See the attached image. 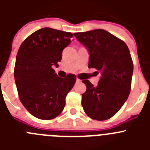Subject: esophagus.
Instances as JSON below:
<instances>
[{
    "label": "esophagus",
    "mask_w": 150,
    "mask_h": 150,
    "mask_svg": "<svg viewBox=\"0 0 150 150\" xmlns=\"http://www.w3.org/2000/svg\"><path fill=\"white\" fill-rule=\"evenodd\" d=\"M76 83H80V82H81V80H80V79H76Z\"/></svg>",
    "instance_id": "esophagus-1"
}]
</instances>
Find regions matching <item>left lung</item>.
<instances>
[{
  "label": "left lung",
  "mask_w": 150,
  "mask_h": 150,
  "mask_svg": "<svg viewBox=\"0 0 150 150\" xmlns=\"http://www.w3.org/2000/svg\"><path fill=\"white\" fill-rule=\"evenodd\" d=\"M74 36L88 50V68L100 73L96 86L87 79L83 81L86 86L82 95L83 110L93 120H108L120 110L131 91L134 65L129 50L122 40L103 29Z\"/></svg>",
  "instance_id": "obj_1"
}]
</instances>
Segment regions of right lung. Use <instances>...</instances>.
Returning a JSON list of instances; mask_svg holds the SVG:
<instances>
[{
  "label": "right lung",
  "mask_w": 150,
  "mask_h": 150,
  "mask_svg": "<svg viewBox=\"0 0 150 150\" xmlns=\"http://www.w3.org/2000/svg\"><path fill=\"white\" fill-rule=\"evenodd\" d=\"M72 38L71 32L43 28L28 37L18 49L14 69L18 97L26 110L40 120H52L60 114L76 82L74 74L61 78L52 69L59 66L62 51Z\"/></svg>",
  "instance_id": "right-lung-1"
}]
</instances>
